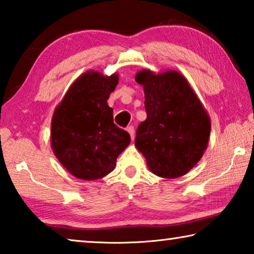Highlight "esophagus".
<instances>
[{"label":"esophagus","mask_w":254,"mask_h":254,"mask_svg":"<svg viewBox=\"0 0 254 254\" xmlns=\"http://www.w3.org/2000/svg\"><path fill=\"white\" fill-rule=\"evenodd\" d=\"M127 131L130 133V135H131V139L132 140H134V135H135V132H134V127L133 126H128L127 127Z\"/></svg>","instance_id":"obj_1"}]
</instances>
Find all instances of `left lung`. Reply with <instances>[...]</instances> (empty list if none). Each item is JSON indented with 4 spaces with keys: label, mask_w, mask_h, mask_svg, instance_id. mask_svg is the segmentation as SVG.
Returning a JSON list of instances; mask_svg holds the SVG:
<instances>
[{
    "label": "left lung",
    "mask_w": 254,
    "mask_h": 254,
    "mask_svg": "<svg viewBox=\"0 0 254 254\" xmlns=\"http://www.w3.org/2000/svg\"><path fill=\"white\" fill-rule=\"evenodd\" d=\"M143 85L147 120L136 128L135 145L149 169L163 178L187 174L207 148L210 121L188 81L177 71L135 76Z\"/></svg>",
    "instance_id": "8db88e82"
}]
</instances>
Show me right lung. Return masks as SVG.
I'll return each instance as SVG.
<instances>
[{"label":"right lung","mask_w":254,"mask_h":254,"mask_svg":"<svg viewBox=\"0 0 254 254\" xmlns=\"http://www.w3.org/2000/svg\"><path fill=\"white\" fill-rule=\"evenodd\" d=\"M119 83L118 75L105 77L87 71L68 89L51 122L55 156L71 175L94 180L110 174L128 144L130 134L113 122L107 98Z\"/></svg>","instance_id":"right-lung-1"}]
</instances>
